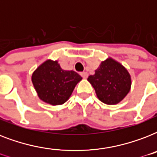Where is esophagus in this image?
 <instances>
[{
    "instance_id": "34e87169",
    "label": "esophagus",
    "mask_w": 157,
    "mask_h": 157,
    "mask_svg": "<svg viewBox=\"0 0 157 157\" xmlns=\"http://www.w3.org/2000/svg\"><path fill=\"white\" fill-rule=\"evenodd\" d=\"M81 76H82L84 79H86L88 77V73H87V72H85V71H84V72H81Z\"/></svg>"
}]
</instances>
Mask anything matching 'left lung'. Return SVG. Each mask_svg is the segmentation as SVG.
Listing matches in <instances>:
<instances>
[{"label": "left lung", "instance_id": "8db88e82", "mask_svg": "<svg viewBox=\"0 0 157 157\" xmlns=\"http://www.w3.org/2000/svg\"><path fill=\"white\" fill-rule=\"evenodd\" d=\"M98 99L108 105L120 103L129 93L131 77L123 65L112 58L101 63L94 75L88 77Z\"/></svg>", "mask_w": 157, "mask_h": 157}]
</instances>
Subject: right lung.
Listing matches in <instances>:
<instances>
[{"label":"right lung","instance_id":"right-lung-1","mask_svg":"<svg viewBox=\"0 0 157 157\" xmlns=\"http://www.w3.org/2000/svg\"><path fill=\"white\" fill-rule=\"evenodd\" d=\"M81 79L76 71L63 70L58 61L50 59L40 64L32 76L38 97L53 106L63 104Z\"/></svg>","mask_w":157,"mask_h":157}]
</instances>
